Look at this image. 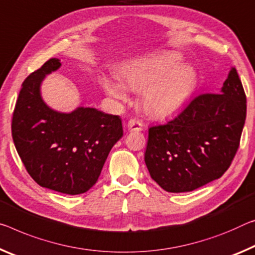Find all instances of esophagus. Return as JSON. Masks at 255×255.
Segmentation results:
<instances>
[{
	"mask_svg": "<svg viewBox=\"0 0 255 255\" xmlns=\"http://www.w3.org/2000/svg\"><path fill=\"white\" fill-rule=\"evenodd\" d=\"M127 127L130 131H140V130H143L144 125L142 121L138 119H130L128 121Z\"/></svg>",
	"mask_w": 255,
	"mask_h": 255,
	"instance_id": "esophagus-1",
	"label": "esophagus"
}]
</instances>
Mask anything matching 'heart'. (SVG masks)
I'll return each instance as SVG.
<instances>
[{"instance_id": "obj_1", "label": "heart", "mask_w": 255, "mask_h": 255, "mask_svg": "<svg viewBox=\"0 0 255 255\" xmlns=\"http://www.w3.org/2000/svg\"><path fill=\"white\" fill-rule=\"evenodd\" d=\"M172 52L148 55L131 62L124 71L125 83L132 91H143V107L155 118L175 116L191 99L196 87V72ZM102 86L108 95L126 101L127 90L119 80L103 76Z\"/></svg>"}]
</instances>
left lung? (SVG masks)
Returning <instances> with one entry per match:
<instances>
[{
    "label": "left lung",
    "mask_w": 255,
    "mask_h": 255,
    "mask_svg": "<svg viewBox=\"0 0 255 255\" xmlns=\"http://www.w3.org/2000/svg\"><path fill=\"white\" fill-rule=\"evenodd\" d=\"M245 118L243 85L232 68L220 93L199 95L167 125L148 129L144 159L152 179L184 193L220 178L240 146Z\"/></svg>",
    "instance_id": "obj_1"
}]
</instances>
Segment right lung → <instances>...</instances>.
I'll return each instance as SVG.
<instances>
[{"label":"right lung","instance_id":"obj_1","mask_svg":"<svg viewBox=\"0 0 255 255\" xmlns=\"http://www.w3.org/2000/svg\"><path fill=\"white\" fill-rule=\"evenodd\" d=\"M61 67L50 59L22 83L12 117V138L31 178L42 187L77 195L95 185L123 137L119 116L79 106L60 112L44 102L40 86Z\"/></svg>","mask_w":255,"mask_h":255}]
</instances>
